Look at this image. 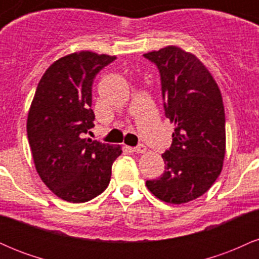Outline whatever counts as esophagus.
<instances>
[{
  "mask_svg": "<svg viewBox=\"0 0 259 259\" xmlns=\"http://www.w3.org/2000/svg\"><path fill=\"white\" fill-rule=\"evenodd\" d=\"M132 150L134 151V152H136V153H145V152H146L147 147L145 146V145H139V146L134 147V148H132Z\"/></svg>",
  "mask_w": 259,
  "mask_h": 259,
  "instance_id": "34e87169",
  "label": "esophagus"
}]
</instances>
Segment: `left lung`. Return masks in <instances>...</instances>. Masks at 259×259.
Wrapping results in <instances>:
<instances>
[{
	"mask_svg": "<svg viewBox=\"0 0 259 259\" xmlns=\"http://www.w3.org/2000/svg\"><path fill=\"white\" fill-rule=\"evenodd\" d=\"M160 73L165 117L175 125L173 141L162 154L164 173L146 186L171 204L196 200L209 190L225 157V113L222 92L194 53L167 46L145 53Z\"/></svg>",
	"mask_w": 259,
	"mask_h": 259,
	"instance_id": "1",
	"label": "left lung"
}]
</instances>
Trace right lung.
<instances>
[{
  "mask_svg": "<svg viewBox=\"0 0 259 259\" xmlns=\"http://www.w3.org/2000/svg\"><path fill=\"white\" fill-rule=\"evenodd\" d=\"M115 56L80 51L57 59L38 81L26 120L32 159L45 185L57 197L82 203L108 186L119 145L84 138L95 126V76Z\"/></svg>",
  "mask_w": 259,
  "mask_h": 259,
  "instance_id": "right-lung-1",
  "label": "right lung"
}]
</instances>
